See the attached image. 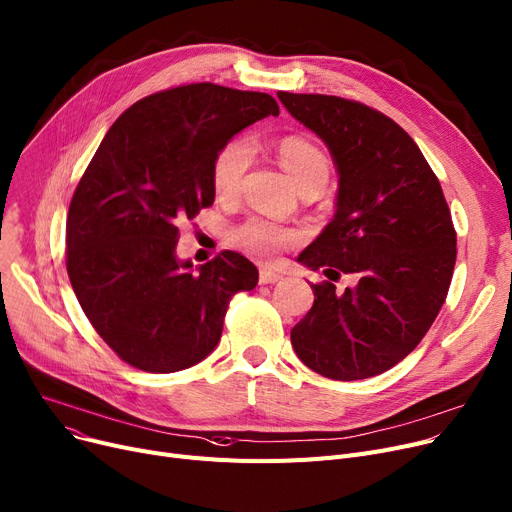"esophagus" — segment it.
<instances>
[{"label": "esophagus", "instance_id": "34e87169", "mask_svg": "<svg viewBox=\"0 0 512 512\" xmlns=\"http://www.w3.org/2000/svg\"><path fill=\"white\" fill-rule=\"evenodd\" d=\"M284 276L274 272V270H267V267H263V270L259 272V282L261 284H274V282H280Z\"/></svg>", "mask_w": 512, "mask_h": 512}]
</instances>
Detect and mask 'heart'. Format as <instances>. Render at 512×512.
Returning a JSON list of instances; mask_svg holds the SVG:
<instances>
[{"instance_id":"heart-1","label":"heart","mask_w":512,"mask_h":512,"mask_svg":"<svg viewBox=\"0 0 512 512\" xmlns=\"http://www.w3.org/2000/svg\"><path fill=\"white\" fill-rule=\"evenodd\" d=\"M276 155L294 186L303 188L309 184H319L324 188L330 176V161L317 145L301 137H286L278 143ZM251 159L253 147L249 141H230L215 157L213 164L215 195L220 199H236L240 195L242 180H245L251 166ZM230 240L236 249L251 255L253 259L272 261L282 249L297 245L299 234L265 220H249L232 232Z\"/></svg>"}]
</instances>
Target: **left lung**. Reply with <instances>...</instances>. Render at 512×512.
Returning <instances> with one entry per match:
<instances>
[{"mask_svg":"<svg viewBox=\"0 0 512 512\" xmlns=\"http://www.w3.org/2000/svg\"><path fill=\"white\" fill-rule=\"evenodd\" d=\"M288 114L326 143L338 172L334 220L299 255L330 280L311 284V311L290 332L297 357L353 382L405 359L440 313L456 261L442 186L409 134L371 107L334 95L278 93Z\"/></svg>","mask_w":512,"mask_h":512,"instance_id":"1","label":"left lung"}]
</instances>
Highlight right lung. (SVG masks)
<instances>
[{
    "label": "right lung",
    "instance_id": "1",
    "mask_svg": "<svg viewBox=\"0 0 512 512\" xmlns=\"http://www.w3.org/2000/svg\"><path fill=\"white\" fill-rule=\"evenodd\" d=\"M280 107L267 93L197 83L149 95L107 130L70 201L66 267L76 299L128 365L172 373L220 342L230 299L257 267L224 251L178 259V222L215 199L213 164L234 134Z\"/></svg>",
    "mask_w": 512,
    "mask_h": 512
}]
</instances>
